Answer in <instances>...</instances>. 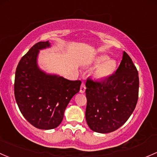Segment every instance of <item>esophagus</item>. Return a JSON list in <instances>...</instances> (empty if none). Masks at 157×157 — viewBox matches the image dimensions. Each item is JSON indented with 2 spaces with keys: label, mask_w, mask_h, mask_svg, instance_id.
Here are the masks:
<instances>
[{
  "label": "esophagus",
  "mask_w": 157,
  "mask_h": 157,
  "mask_svg": "<svg viewBox=\"0 0 157 157\" xmlns=\"http://www.w3.org/2000/svg\"><path fill=\"white\" fill-rule=\"evenodd\" d=\"M85 90H86L85 84H84V83H82L81 86H80V93H83V92H85Z\"/></svg>",
  "instance_id": "1"
}]
</instances>
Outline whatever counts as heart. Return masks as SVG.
<instances>
[{"label": "heart", "instance_id": "obj_1", "mask_svg": "<svg viewBox=\"0 0 157 157\" xmlns=\"http://www.w3.org/2000/svg\"><path fill=\"white\" fill-rule=\"evenodd\" d=\"M96 64H100L97 67L94 75L98 79H104L110 77L114 73L117 68V62L113 59H108L106 55L100 56L97 58Z\"/></svg>", "mask_w": 157, "mask_h": 157}]
</instances>
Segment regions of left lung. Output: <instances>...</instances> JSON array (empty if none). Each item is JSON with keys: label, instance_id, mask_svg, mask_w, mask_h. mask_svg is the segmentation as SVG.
Segmentation results:
<instances>
[{"label": "left lung", "instance_id": "obj_1", "mask_svg": "<svg viewBox=\"0 0 157 157\" xmlns=\"http://www.w3.org/2000/svg\"><path fill=\"white\" fill-rule=\"evenodd\" d=\"M86 120L95 132L109 133L123 126L134 111L138 98L139 78L126 52L116 72L101 81L88 78Z\"/></svg>", "mask_w": 157, "mask_h": 157}]
</instances>
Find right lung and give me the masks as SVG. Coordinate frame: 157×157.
Instances as JSON below:
<instances>
[{
  "mask_svg": "<svg viewBox=\"0 0 157 157\" xmlns=\"http://www.w3.org/2000/svg\"><path fill=\"white\" fill-rule=\"evenodd\" d=\"M49 47V41L34 44L19 61L15 75L14 94L18 107L27 121L40 129L59 126L66 107L80 91L81 84L80 80L47 74L39 68V50Z\"/></svg>",
  "mask_w": 157,
  "mask_h": 157,
  "instance_id": "add662e5",
  "label": "right lung"
}]
</instances>
